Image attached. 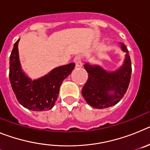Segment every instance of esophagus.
<instances>
[{"label": "esophagus", "mask_w": 150, "mask_h": 150, "mask_svg": "<svg viewBox=\"0 0 150 150\" xmlns=\"http://www.w3.org/2000/svg\"><path fill=\"white\" fill-rule=\"evenodd\" d=\"M74 63L76 64V67H82L83 66V62H82V57L80 55H76L74 58Z\"/></svg>", "instance_id": "esophagus-1"}]
</instances>
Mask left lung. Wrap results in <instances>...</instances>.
Returning <instances> with one entry per match:
<instances>
[{
  "instance_id": "1",
  "label": "left lung",
  "mask_w": 150,
  "mask_h": 150,
  "mask_svg": "<svg viewBox=\"0 0 150 150\" xmlns=\"http://www.w3.org/2000/svg\"><path fill=\"white\" fill-rule=\"evenodd\" d=\"M122 49L126 52V57L122 67L116 72L108 73L99 66L84 65L88 78L82 95L87 103L96 109L115 105L126 93L132 75V62L126 46L122 44Z\"/></svg>"
}]
</instances>
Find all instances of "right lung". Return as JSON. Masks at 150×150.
<instances>
[{
	"label": "right lung",
	"mask_w": 150,
	"mask_h": 150,
	"mask_svg": "<svg viewBox=\"0 0 150 150\" xmlns=\"http://www.w3.org/2000/svg\"><path fill=\"white\" fill-rule=\"evenodd\" d=\"M18 39L14 44L10 56L9 77L18 101L33 111H46L53 107L64 79L75 67V63L56 67L47 75L37 80H31L21 70L18 60Z\"/></svg>",
	"instance_id": "obj_1"
}]
</instances>
